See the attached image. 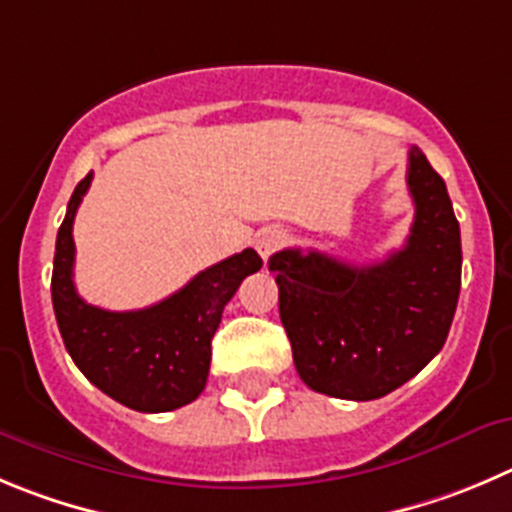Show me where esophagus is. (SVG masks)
I'll return each mask as SVG.
<instances>
[{"label": "esophagus", "instance_id": "esophagus-1", "mask_svg": "<svg viewBox=\"0 0 512 512\" xmlns=\"http://www.w3.org/2000/svg\"><path fill=\"white\" fill-rule=\"evenodd\" d=\"M283 245H285V232H283V229H278V227L260 229V232H257V237H255V247H257V252H260L262 260H267L272 252L280 250Z\"/></svg>", "mask_w": 512, "mask_h": 512}]
</instances>
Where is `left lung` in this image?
Segmentation results:
<instances>
[{
	"mask_svg": "<svg viewBox=\"0 0 512 512\" xmlns=\"http://www.w3.org/2000/svg\"><path fill=\"white\" fill-rule=\"evenodd\" d=\"M407 245L356 267L318 250H280L270 272L300 379L318 394L371 401L442 351L460 298L462 245L442 176L409 148Z\"/></svg>",
	"mask_w": 512,
	"mask_h": 512,
	"instance_id": "1",
	"label": "left lung"
}]
</instances>
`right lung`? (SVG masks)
Masks as SVG:
<instances>
[{
    "label": "right lung",
    "instance_id": "add662e5",
    "mask_svg": "<svg viewBox=\"0 0 512 512\" xmlns=\"http://www.w3.org/2000/svg\"><path fill=\"white\" fill-rule=\"evenodd\" d=\"M93 171L75 186L57 229L52 308L65 348L90 384L118 404L156 414L179 409L207 386L212 338L224 305L242 280L262 267L255 250H242L191 278L174 295L141 310H103L85 303L73 283V222Z\"/></svg>",
    "mask_w": 512,
    "mask_h": 512
}]
</instances>
